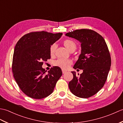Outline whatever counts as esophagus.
Here are the masks:
<instances>
[{
  "mask_svg": "<svg viewBox=\"0 0 123 123\" xmlns=\"http://www.w3.org/2000/svg\"><path fill=\"white\" fill-rule=\"evenodd\" d=\"M66 70H62V73H63V74H65V73H66Z\"/></svg>",
  "mask_w": 123,
  "mask_h": 123,
  "instance_id": "esophagus-1",
  "label": "esophagus"
}]
</instances>
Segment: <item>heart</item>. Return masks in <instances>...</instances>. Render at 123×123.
<instances>
[{
    "instance_id": "obj_1",
    "label": "heart",
    "mask_w": 123,
    "mask_h": 123,
    "mask_svg": "<svg viewBox=\"0 0 123 123\" xmlns=\"http://www.w3.org/2000/svg\"><path fill=\"white\" fill-rule=\"evenodd\" d=\"M65 46L70 51L71 50H75L76 49V44L74 41L71 40H66L64 41ZM56 45L55 43L52 44L49 48V53L51 55H53L55 50ZM72 64V61L70 59H58L54 62V65L59 67L63 69H67Z\"/></svg>"
}]
</instances>
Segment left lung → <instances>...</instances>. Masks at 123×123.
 <instances>
[{"label": "left lung", "instance_id": "left-lung-1", "mask_svg": "<svg viewBox=\"0 0 123 123\" xmlns=\"http://www.w3.org/2000/svg\"><path fill=\"white\" fill-rule=\"evenodd\" d=\"M66 35L79 41L81 46L74 68L82 69L83 72L77 77L75 72H71L74 78L69 83V89L78 97H90L103 87L107 78L111 66L108 46L102 36L91 30H77Z\"/></svg>", "mask_w": 123, "mask_h": 123}]
</instances>
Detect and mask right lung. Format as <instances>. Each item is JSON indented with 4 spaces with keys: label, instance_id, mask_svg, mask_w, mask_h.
Segmentation results:
<instances>
[{
    "label": "right lung",
    "instance_id": "obj_1",
    "mask_svg": "<svg viewBox=\"0 0 123 123\" xmlns=\"http://www.w3.org/2000/svg\"><path fill=\"white\" fill-rule=\"evenodd\" d=\"M62 33L45 31L24 35L16 44L13 54L12 71L19 88L30 97L40 99L53 92L62 72L54 67L46 74L43 62L49 59V48L61 37Z\"/></svg>",
    "mask_w": 123,
    "mask_h": 123
}]
</instances>
